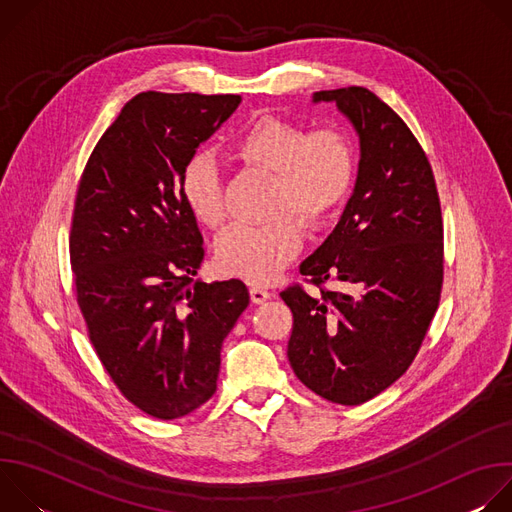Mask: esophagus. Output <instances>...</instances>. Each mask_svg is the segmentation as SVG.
<instances>
[{
	"mask_svg": "<svg viewBox=\"0 0 512 512\" xmlns=\"http://www.w3.org/2000/svg\"><path fill=\"white\" fill-rule=\"evenodd\" d=\"M249 294H251V302L253 304H263L265 300L271 298V291H267V289H263L259 285H251L249 287Z\"/></svg>",
	"mask_w": 512,
	"mask_h": 512,
	"instance_id": "34e87169",
	"label": "esophagus"
}]
</instances>
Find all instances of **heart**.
I'll return each instance as SVG.
<instances>
[{
	"label": "heart",
	"mask_w": 512,
	"mask_h": 512,
	"mask_svg": "<svg viewBox=\"0 0 512 512\" xmlns=\"http://www.w3.org/2000/svg\"><path fill=\"white\" fill-rule=\"evenodd\" d=\"M233 154L273 176L271 223H237L218 235L214 263L218 271L251 283H267L294 259L304 245L298 214L310 227L326 223L346 202L356 182V154L338 129L306 131L275 115L253 119L233 141ZM182 202L198 223L218 227L225 221L221 174L208 154H194L180 170Z\"/></svg>",
	"instance_id": "obj_1"
}]
</instances>
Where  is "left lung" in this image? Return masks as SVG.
<instances>
[{
	"instance_id": "8db88e82",
	"label": "left lung",
	"mask_w": 512,
	"mask_h": 512,
	"mask_svg": "<svg viewBox=\"0 0 512 512\" xmlns=\"http://www.w3.org/2000/svg\"><path fill=\"white\" fill-rule=\"evenodd\" d=\"M314 101H334L352 121L360 162L336 229L300 267L320 296L300 283L279 294L294 314L287 358L316 395L360 405L411 367L440 306L442 206L417 137L375 93L344 87L318 91ZM326 280L350 282L361 294L326 290Z\"/></svg>"
}]
</instances>
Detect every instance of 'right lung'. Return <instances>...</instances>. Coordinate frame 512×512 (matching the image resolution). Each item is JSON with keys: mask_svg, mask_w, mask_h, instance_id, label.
I'll return each mask as SVG.
<instances>
[{"mask_svg": "<svg viewBox=\"0 0 512 512\" xmlns=\"http://www.w3.org/2000/svg\"><path fill=\"white\" fill-rule=\"evenodd\" d=\"M239 95L139 93L101 135L70 223V267L89 340L121 395L178 419L216 393L221 348L249 306L241 279L202 283L184 162L239 107Z\"/></svg>", "mask_w": 512, "mask_h": 512, "instance_id": "right-lung-1", "label": "right lung"}]
</instances>
